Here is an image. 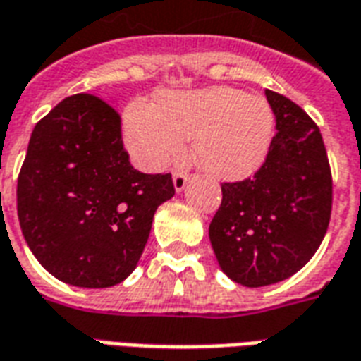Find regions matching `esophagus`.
Here are the masks:
<instances>
[{"mask_svg":"<svg viewBox=\"0 0 361 361\" xmlns=\"http://www.w3.org/2000/svg\"><path fill=\"white\" fill-rule=\"evenodd\" d=\"M188 181H189L188 173H183V172H176V173H173V188H176V191H178V193L185 189V185H188Z\"/></svg>","mask_w":361,"mask_h":361,"instance_id":"34e87169","label":"esophagus"}]
</instances>
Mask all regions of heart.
Returning a JSON list of instances; mask_svg holds the SVG:
<instances>
[{
    "label": "heart",
    "mask_w": 361,
    "mask_h": 361,
    "mask_svg": "<svg viewBox=\"0 0 361 361\" xmlns=\"http://www.w3.org/2000/svg\"><path fill=\"white\" fill-rule=\"evenodd\" d=\"M274 111L264 97L216 85L197 92H166L157 109L133 103L124 113V141L145 170H160L193 140L197 164L218 180H241L266 159Z\"/></svg>",
    "instance_id": "heart-1"
}]
</instances>
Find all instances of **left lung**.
<instances>
[{
  "label": "left lung",
  "instance_id": "obj_1",
  "mask_svg": "<svg viewBox=\"0 0 361 361\" xmlns=\"http://www.w3.org/2000/svg\"><path fill=\"white\" fill-rule=\"evenodd\" d=\"M276 135L252 178L221 183L208 237L224 274L245 287L295 276L327 233L333 180L316 122L281 93L266 92Z\"/></svg>",
  "mask_w": 361,
  "mask_h": 361
}]
</instances>
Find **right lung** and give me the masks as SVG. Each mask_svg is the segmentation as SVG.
I'll list each match as a JSON object with an SVG mask.
<instances>
[{
  "label": "right lung",
  "instance_id": "obj_1",
  "mask_svg": "<svg viewBox=\"0 0 361 361\" xmlns=\"http://www.w3.org/2000/svg\"><path fill=\"white\" fill-rule=\"evenodd\" d=\"M170 173L130 164L120 114L103 99H63L32 132L17 183V212L32 255L51 276L105 289L132 274Z\"/></svg>",
  "mask_w": 361,
  "mask_h": 361
}]
</instances>
